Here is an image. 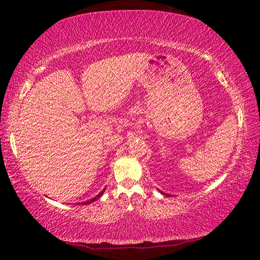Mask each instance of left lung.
Segmentation results:
<instances>
[{
    "label": "left lung",
    "mask_w": 260,
    "mask_h": 260,
    "mask_svg": "<svg viewBox=\"0 0 260 260\" xmlns=\"http://www.w3.org/2000/svg\"><path fill=\"white\" fill-rule=\"evenodd\" d=\"M162 195H165V196H170V193H165V192H162V191H160Z\"/></svg>",
    "instance_id": "1"
}]
</instances>
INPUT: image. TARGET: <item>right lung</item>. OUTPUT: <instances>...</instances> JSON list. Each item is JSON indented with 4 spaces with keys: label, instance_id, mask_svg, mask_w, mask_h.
<instances>
[{
    "label": "right lung",
    "instance_id": "obj_1",
    "mask_svg": "<svg viewBox=\"0 0 260 260\" xmlns=\"http://www.w3.org/2000/svg\"><path fill=\"white\" fill-rule=\"evenodd\" d=\"M104 190H105V189H103V190L102 191H101L100 193H99V195H96L95 197H93V199H91V200H89V201H87V202H83V205H85V204H90V203H93V202L94 201H96V200H99L100 199V197L101 196H102L103 195V192H104Z\"/></svg>",
    "mask_w": 260,
    "mask_h": 260
}]
</instances>
